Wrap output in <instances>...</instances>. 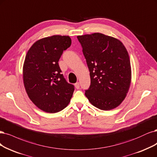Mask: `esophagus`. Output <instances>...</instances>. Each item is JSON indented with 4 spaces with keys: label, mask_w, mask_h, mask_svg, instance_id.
I'll use <instances>...</instances> for the list:
<instances>
[{
    "label": "esophagus",
    "mask_w": 157,
    "mask_h": 157,
    "mask_svg": "<svg viewBox=\"0 0 157 157\" xmlns=\"http://www.w3.org/2000/svg\"><path fill=\"white\" fill-rule=\"evenodd\" d=\"M75 88L79 89V88H80V84H79V82L75 83Z\"/></svg>",
    "instance_id": "34e87169"
}]
</instances>
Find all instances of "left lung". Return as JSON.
Segmentation results:
<instances>
[{
    "mask_svg": "<svg viewBox=\"0 0 157 157\" xmlns=\"http://www.w3.org/2000/svg\"><path fill=\"white\" fill-rule=\"evenodd\" d=\"M90 70L91 84L85 95L90 103L110 110L125 99L131 83L128 53L118 39L103 34L78 36Z\"/></svg>",
    "mask_w": 157,
    "mask_h": 157,
    "instance_id": "left-lung-1",
    "label": "left lung"
}]
</instances>
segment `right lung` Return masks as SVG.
Masks as SVG:
<instances>
[{
	"label": "right lung",
	"mask_w": 157,
	"mask_h": 157,
	"mask_svg": "<svg viewBox=\"0 0 157 157\" xmlns=\"http://www.w3.org/2000/svg\"><path fill=\"white\" fill-rule=\"evenodd\" d=\"M71 45L69 36L54 35L36 41L27 52L23 67V83L32 102L47 113L62 110L71 101L74 86L61 74L58 61Z\"/></svg>",
	"instance_id": "add662e5"
}]
</instances>
